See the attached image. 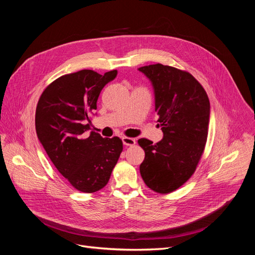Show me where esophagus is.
Here are the masks:
<instances>
[{"instance_id": "1", "label": "esophagus", "mask_w": 255, "mask_h": 255, "mask_svg": "<svg viewBox=\"0 0 255 255\" xmlns=\"http://www.w3.org/2000/svg\"><path fill=\"white\" fill-rule=\"evenodd\" d=\"M122 142L125 145H134L135 144V139L134 138H129V137H122Z\"/></svg>"}]
</instances>
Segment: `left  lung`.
Segmentation results:
<instances>
[{
    "label": "left lung",
    "instance_id": "8db88e82",
    "mask_svg": "<svg viewBox=\"0 0 255 255\" xmlns=\"http://www.w3.org/2000/svg\"><path fill=\"white\" fill-rule=\"evenodd\" d=\"M151 82L155 112L164 137L156 143L141 138L139 170L145 185L168 194L195 172L204 151L211 105L204 88L186 71L161 64L138 68Z\"/></svg>",
    "mask_w": 255,
    "mask_h": 255
}]
</instances>
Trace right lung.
Returning <instances> with one entry per match:
<instances>
[{
  "mask_svg": "<svg viewBox=\"0 0 255 255\" xmlns=\"http://www.w3.org/2000/svg\"><path fill=\"white\" fill-rule=\"evenodd\" d=\"M117 74L81 70L63 75L44 89L37 104L38 139L61 175L83 192L105 186L123 149L119 137L86 135L100 92Z\"/></svg>",
  "mask_w": 255,
  "mask_h": 255,
  "instance_id": "1",
  "label": "right lung"
}]
</instances>
